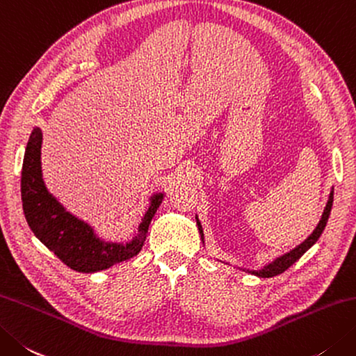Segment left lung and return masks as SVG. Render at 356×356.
Here are the masks:
<instances>
[{
	"label": "left lung",
	"mask_w": 356,
	"mask_h": 356,
	"mask_svg": "<svg viewBox=\"0 0 356 356\" xmlns=\"http://www.w3.org/2000/svg\"><path fill=\"white\" fill-rule=\"evenodd\" d=\"M332 204H333V191L330 193L329 202H327L325 210L323 213V218H321V220H319V224L315 228V232H313L309 236V238L301 243V245H298L295 250H291L290 253H285L284 256L277 257L275 262L268 264V266L264 267L262 270H248V273L256 275V276H261V277H271V276H276V275L284 273V271L287 270L289 267L293 266V264L299 259V257H301L305 252H307V250L313 245V243H315L319 239V236H321L323 229L325 228L327 220H329V216H330V211H332ZM197 227H199L200 236H202V238H204V232H202V225H200L199 220H197Z\"/></svg>",
	"instance_id": "8db88e82"
}]
</instances>
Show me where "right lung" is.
<instances>
[{
    "label": "right lung",
    "instance_id": "add662e5",
    "mask_svg": "<svg viewBox=\"0 0 356 356\" xmlns=\"http://www.w3.org/2000/svg\"><path fill=\"white\" fill-rule=\"evenodd\" d=\"M41 140L40 129H33L26 146L21 170V202L33 234L63 264L81 273H94L134 257L146 241L151 220L162 204V194L151 199L134 241L127 245L102 242L95 238L92 228L66 213L47 193L41 177Z\"/></svg>",
    "mask_w": 356,
    "mask_h": 356
}]
</instances>
